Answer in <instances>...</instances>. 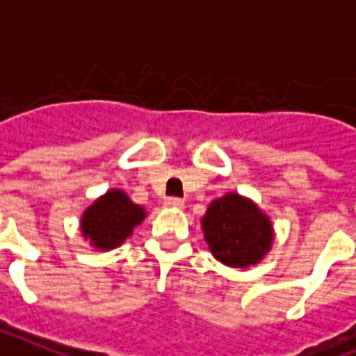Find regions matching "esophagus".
Segmentation results:
<instances>
[{"label":"esophagus","mask_w":356,"mask_h":356,"mask_svg":"<svg viewBox=\"0 0 356 356\" xmlns=\"http://www.w3.org/2000/svg\"><path fill=\"white\" fill-rule=\"evenodd\" d=\"M164 205H166V207L181 209L184 205V202L181 200V197H166V200H164Z\"/></svg>","instance_id":"esophagus-1"}]
</instances>
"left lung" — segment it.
Returning a JSON list of instances; mask_svg holds the SVG:
<instances>
[{
  "instance_id": "8db88e82",
  "label": "left lung",
  "mask_w": 356,
  "mask_h": 356,
  "mask_svg": "<svg viewBox=\"0 0 356 356\" xmlns=\"http://www.w3.org/2000/svg\"><path fill=\"white\" fill-rule=\"evenodd\" d=\"M209 250L227 267L257 265L273 248V222L250 197L227 192L216 197L202 218Z\"/></svg>"
}]
</instances>
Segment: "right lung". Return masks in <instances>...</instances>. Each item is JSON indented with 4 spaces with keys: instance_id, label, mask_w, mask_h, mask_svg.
Returning <instances> with one entry per match:
<instances>
[{
    "instance_id": "right-lung-1",
    "label": "right lung",
    "mask_w": 356,
    "mask_h": 356,
    "mask_svg": "<svg viewBox=\"0 0 356 356\" xmlns=\"http://www.w3.org/2000/svg\"><path fill=\"white\" fill-rule=\"evenodd\" d=\"M145 216L142 205H136L123 190L112 188L83 211L80 232L97 250H113L132 235Z\"/></svg>"
}]
</instances>
